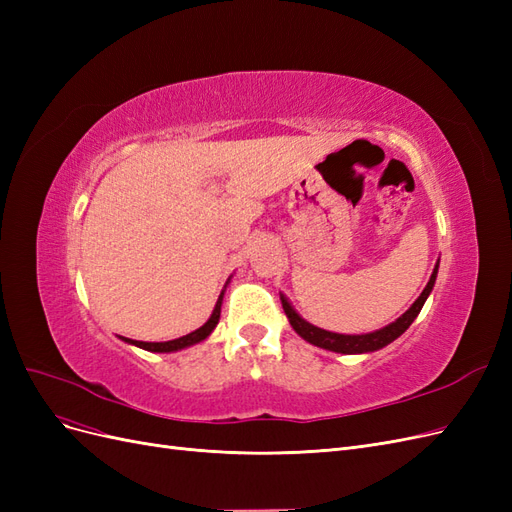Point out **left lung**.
<instances>
[{
	"mask_svg": "<svg viewBox=\"0 0 512 512\" xmlns=\"http://www.w3.org/2000/svg\"><path fill=\"white\" fill-rule=\"evenodd\" d=\"M436 275H438V265H436V269H433L425 290L421 292V297H418L412 303V307L408 309L404 316H399L395 322L389 324V327H384V329L374 331V333H367V335H339V333L318 329V327H314V324L305 322L297 312H294V309L290 307V303L284 297H282V307H284V312H286V316H288V320L292 324V329L297 331L305 339V342H309V344H314V346L324 348V350L342 352V354L374 352V350L384 348L386 344H391L393 339H397L401 333H404L410 327V324L414 322V318L418 316V312H421V309H423L433 284H436Z\"/></svg>",
	"mask_w": 512,
	"mask_h": 512,
	"instance_id": "left-lung-1",
	"label": "left lung"
}]
</instances>
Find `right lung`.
Listing matches in <instances>:
<instances>
[{
	"label": "right lung",
	"instance_id": "obj_1",
	"mask_svg": "<svg viewBox=\"0 0 512 512\" xmlns=\"http://www.w3.org/2000/svg\"><path fill=\"white\" fill-rule=\"evenodd\" d=\"M222 297H224V292L220 294L218 303H215V307H213L211 318L203 324V327L196 329L194 333H188V335H183V337H179V339H173V342H156V344H153V342H134V339H128V337H121V339H123V342L134 344V346L143 348V350H149V352H175V350H181V348H188V346H192V344L203 342V339L215 329V324H218V320H220Z\"/></svg>",
	"mask_w": 512,
	"mask_h": 512
}]
</instances>
